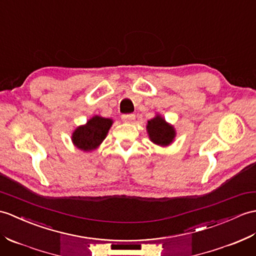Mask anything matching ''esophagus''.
<instances>
[{
    "instance_id": "1",
    "label": "esophagus",
    "mask_w": 256,
    "mask_h": 256,
    "mask_svg": "<svg viewBox=\"0 0 256 256\" xmlns=\"http://www.w3.org/2000/svg\"><path fill=\"white\" fill-rule=\"evenodd\" d=\"M121 118H122V121L126 123H132L135 120L134 114H123Z\"/></svg>"
}]
</instances>
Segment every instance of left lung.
I'll use <instances>...</instances> for the list:
<instances>
[{"label":"left lung","mask_w":256,"mask_h":256,"mask_svg":"<svg viewBox=\"0 0 256 256\" xmlns=\"http://www.w3.org/2000/svg\"><path fill=\"white\" fill-rule=\"evenodd\" d=\"M146 130L150 142L162 147H167L172 144L176 136L174 126L158 114L147 122Z\"/></svg>","instance_id":"left-lung-1"}]
</instances>
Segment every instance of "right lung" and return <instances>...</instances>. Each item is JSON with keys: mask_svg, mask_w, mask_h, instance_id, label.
I'll return each instance as SVG.
<instances>
[{"mask_svg": "<svg viewBox=\"0 0 256 256\" xmlns=\"http://www.w3.org/2000/svg\"><path fill=\"white\" fill-rule=\"evenodd\" d=\"M112 124V118L94 116L85 124L74 130L72 134L74 146L82 152L96 150L106 138Z\"/></svg>", "mask_w": 256, "mask_h": 256, "instance_id": "1", "label": "right lung"}]
</instances>
